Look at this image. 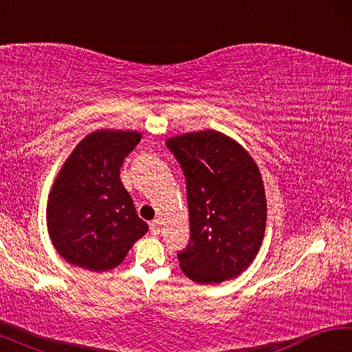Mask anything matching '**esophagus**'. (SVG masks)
Wrapping results in <instances>:
<instances>
[{
    "mask_svg": "<svg viewBox=\"0 0 352 352\" xmlns=\"http://www.w3.org/2000/svg\"><path fill=\"white\" fill-rule=\"evenodd\" d=\"M148 225H151V233L152 234H155V236L160 234V230H162V222H160V219L152 220V222Z\"/></svg>",
    "mask_w": 352,
    "mask_h": 352,
    "instance_id": "esophagus-1",
    "label": "esophagus"
}]
</instances>
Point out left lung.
Masks as SVG:
<instances>
[{
    "instance_id": "8db88e82",
    "label": "left lung",
    "mask_w": 352,
    "mask_h": 352,
    "mask_svg": "<svg viewBox=\"0 0 352 352\" xmlns=\"http://www.w3.org/2000/svg\"><path fill=\"white\" fill-rule=\"evenodd\" d=\"M186 178L190 236L178 252L192 281L222 283L252 264L264 239L267 201L253 158L216 130L166 142Z\"/></svg>"
}]
</instances>
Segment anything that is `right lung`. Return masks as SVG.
Wrapping results in <instances>:
<instances>
[{
    "instance_id": "1",
    "label": "right lung",
    "mask_w": 352,
    "mask_h": 352,
    "mask_svg": "<svg viewBox=\"0 0 352 352\" xmlns=\"http://www.w3.org/2000/svg\"><path fill=\"white\" fill-rule=\"evenodd\" d=\"M141 135L98 130L69 155L51 189L46 210L52 245L69 264L93 272L115 269L148 226L119 178Z\"/></svg>"
}]
</instances>
